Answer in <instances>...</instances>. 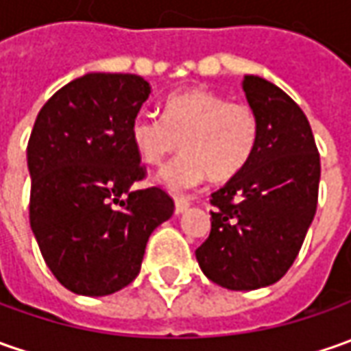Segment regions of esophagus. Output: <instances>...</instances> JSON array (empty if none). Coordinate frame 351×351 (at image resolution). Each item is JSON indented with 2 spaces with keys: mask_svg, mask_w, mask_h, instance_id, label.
Masks as SVG:
<instances>
[{
  "mask_svg": "<svg viewBox=\"0 0 351 351\" xmlns=\"http://www.w3.org/2000/svg\"><path fill=\"white\" fill-rule=\"evenodd\" d=\"M190 208V199L188 198H176L175 199V212L184 213Z\"/></svg>",
  "mask_w": 351,
  "mask_h": 351,
  "instance_id": "obj_1",
  "label": "esophagus"
}]
</instances>
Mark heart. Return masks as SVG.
Segmentation results:
<instances>
[{
	"label": "heart",
	"mask_w": 351,
	"mask_h": 351,
	"mask_svg": "<svg viewBox=\"0 0 351 351\" xmlns=\"http://www.w3.org/2000/svg\"><path fill=\"white\" fill-rule=\"evenodd\" d=\"M130 136L145 165H161L182 145L184 152L157 175V184L171 192L198 186L210 175L221 182L239 175L250 161L258 141L256 112L243 103L204 87H190L165 101L163 118L138 116Z\"/></svg>",
	"instance_id": "obj_1"
}]
</instances>
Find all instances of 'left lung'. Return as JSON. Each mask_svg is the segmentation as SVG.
Returning <instances> with one entry per match:
<instances>
[{
    "mask_svg": "<svg viewBox=\"0 0 351 351\" xmlns=\"http://www.w3.org/2000/svg\"><path fill=\"white\" fill-rule=\"evenodd\" d=\"M241 85L258 118L256 149L212 194V231L196 260L213 284L250 291L276 284L297 258L317 212L320 157L289 95L258 75Z\"/></svg>",
    "mask_w": 351,
    "mask_h": 351,
    "instance_id": "obj_1",
    "label": "left lung"
}]
</instances>
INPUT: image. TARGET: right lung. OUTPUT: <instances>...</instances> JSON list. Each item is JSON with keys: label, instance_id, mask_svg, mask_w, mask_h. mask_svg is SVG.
Returning a JSON list of instances; mask_svg holds the SVG:
<instances>
[{"label": "right lung", "instance_id": "add662e5", "mask_svg": "<svg viewBox=\"0 0 351 351\" xmlns=\"http://www.w3.org/2000/svg\"><path fill=\"white\" fill-rule=\"evenodd\" d=\"M152 85L134 73H85L40 108L27 163L31 229L56 280L103 297L136 280L145 245L175 204L145 176L130 126Z\"/></svg>", "mask_w": 351, "mask_h": 351}]
</instances>
